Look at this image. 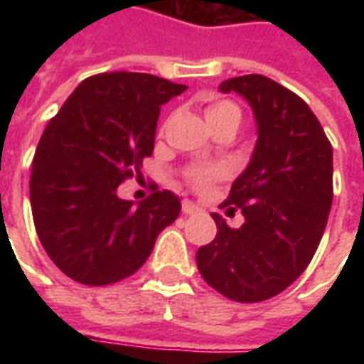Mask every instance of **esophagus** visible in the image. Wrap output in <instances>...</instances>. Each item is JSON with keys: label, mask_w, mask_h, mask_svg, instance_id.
<instances>
[{"label": "esophagus", "mask_w": 364, "mask_h": 364, "mask_svg": "<svg viewBox=\"0 0 364 364\" xmlns=\"http://www.w3.org/2000/svg\"><path fill=\"white\" fill-rule=\"evenodd\" d=\"M200 210V206H197L191 200H183V214H195Z\"/></svg>", "instance_id": "obj_1"}]
</instances>
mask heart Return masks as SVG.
Returning <instances> with one entry per match:
<instances>
[{
	"label": "heart",
	"mask_w": 364,
	"mask_h": 364,
	"mask_svg": "<svg viewBox=\"0 0 364 364\" xmlns=\"http://www.w3.org/2000/svg\"><path fill=\"white\" fill-rule=\"evenodd\" d=\"M205 117L208 120L210 127H218V124H224V122H237L240 124V119H242V111L234 101L230 99H218V97H213L206 101L205 107ZM226 175L224 169L220 167H193L187 173V181L193 189L205 191L208 189L214 181H218Z\"/></svg>",
	"instance_id": "b5f03b06"
}]
</instances>
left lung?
<instances>
[{"instance_id":"left-lung-1","label":"left lung","mask_w":364,"mask_h":364,"mask_svg":"<svg viewBox=\"0 0 364 364\" xmlns=\"http://www.w3.org/2000/svg\"><path fill=\"white\" fill-rule=\"evenodd\" d=\"M220 91L250 101L259 136L220 205L245 222L234 230L213 213L218 232L198 247L197 267L222 296L250 304L277 296L310 265L333 200V150L304 99L271 77L237 75Z\"/></svg>"}]
</instances>
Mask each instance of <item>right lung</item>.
I'll return each mask as SVG.
<instances>
[{"instance_id":"add662e5","label":"right lung","mask_w":364,"mask_h":364,"mask_svg":"<svg viewBox=\"0 0 364 364\" xmlns=\"http://www.w3.org/2000/svg\"><path fill=\"white\" fill-rule=\"evenodd\" d=\"M185 90L138 72L91 75L44 128L28 183L33 220L44 252L72 281L105 287L134 274L181 213L171 191L154 187L132 205L117 189L140 175L161 105Z\"/></svg>"}]
</instances>
